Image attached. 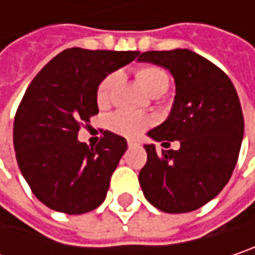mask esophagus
<instances>
[{
  "mask_svg": "<svg viewBox=\"0 0 255 255\" xmlns=\"http://www.w3.org/2000/svg\"><path fill=\"white\" fill-rule=\"evenodd\" d=\"M137 145H139V143H137L136 140H128V146H129V148H135Z\"/></svg>",
  "mask_w": 255,
  "mask_h": 255,
  "instance_id": "esophagus-1",
  "label": "esophagus"
}]
</instances>
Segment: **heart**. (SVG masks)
<instances>
[{
    "mask_svg": "<svg viewBox=\"0 0 255 255\" xmlns=\"http://www.w3.org/2000/svg\"><path fill=\"white\" fill-rule=\"evenodd\" d=\"M137 81L139 84L149 93V94H156V93H164L168 88V74L155 65H145L140 66L136 72ZM122 78L120 72H112L107 75L97 90V104L100 107L107 106L112 100V94L115 88L118 87L119 81ZM151 125V119L137 115V113H130V112H118L112 115L109 119V126L113 132L118 135L126 137H136L139 136L148 126Z\"/></svg>",
    "mask_w": 255,
    "mask_h": 255,
    "instance_id": "obj_1",
    "label": "heart"
}]
</instances>
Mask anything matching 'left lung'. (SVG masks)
I'll use <instances>...</instances> for the list:
<instances>
[{
  "label": "left lung",
  "mask_w": 255,
  "mask_h": 255,
  "mask_svg": "<svg viewBox=\"0 0 255 255\" xmlns=\"http://www.w3.org/2000/svg\"><path fill=\"white\" fill-rule=\"evenodd\" d=\"M137 62L162 66L175 84L168 118L148 136L162 146L167 140L180 142L177 151L161 154L155 143L143 145V196L167 213L199 209L227 186L240 155L244 118L237 90L224 71L189 49L143 52Z\"/></svg>",
  "instance_id": "1"
}]
</instances>
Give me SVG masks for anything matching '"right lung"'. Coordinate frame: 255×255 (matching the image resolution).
<instances>
[{
	"instance_id": "1",
	"label": "right lung",
	"mask_w": 255,
	"mask_h": 255,
	"mask_svg": "<svg viewBox=\"0 0 255 255\" xmlns=\"http://www.w3.org/2000/svg\"><path fill=\"white\" fill-rule=\"evenodd\" d=\"M137 55L71 47L30 82L15 113L12 142L20 171L47 208L81 215L104 202L128 142L106 130L100 143L90 148L78 140V130L99 113L101 81Z\"/></svg>"
}]
</instances>
